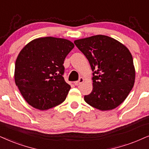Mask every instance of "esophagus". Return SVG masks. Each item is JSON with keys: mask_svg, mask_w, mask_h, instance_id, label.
Listing matches in <instances>:
<instances>
[{"mask_svg": "<svg viewBox=\"0 0 149 149\" xmlns=\"http://www.w3.org/2000/svg\"><path fill=\"white\" fill-rule=\"evenodd\" d=\"M84 81V79L83 78H80L78 81H76V82H74V84L76 86H78L80 85V84H82Z\"/></svg>", "mask_w": 149, "mask_h": 149, "instance_id": "1", "label": "esophagus"}]
</instances>
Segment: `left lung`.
I'll use <instances>...</instances> for the list:
<instances>
[{
    "label": "left lung",
    "instance_id": "left-lung-1",
    "mask_svg": "<svg viewBox=\"0 0 149 149\" xmlns=\"http://www.w3.org/2000/svg\"><path fill=\"white\" fill-rule=\"evenodd\" d=\"M75 45L93 71V90L84 101L101 111L121 104L133 87L135 70L131 52L119 41L104 35L78 39Z\"/></svg>",
    "mask_w": 149,
    "mask_h": 149
}]
</instances>
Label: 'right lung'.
<instances>
[{
    "instance_id": "add662e5",
    "label": "right lung",
    "mask_w": 149,
    "mask_h": 149,
    "mask_svg": "<svg viewBox=\"0 0 149 149\" xmlns=\"http://www.w3.org/2000/svg\"><path fill=\"white\" fill-rule=\"evenodd\" d=\"M74 45L54 37L38 38L22 48L16 61L14 80L26 102L44 111L65 100L71 86L63 78L66 56Z\"/></svg>"
}]
</instances>
